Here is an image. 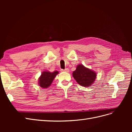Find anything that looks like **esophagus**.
<instances>
[{"label":"esophagus","mask_w":132,"mask_h":132,"mask_svg":"<svg viewBox=\"0 0 132 132\" xmlns=\"http://www.w3.org/2000/svg\"><path fill=\"white\" fill-rule=\"evenodd\" d=\"M61 70L62 71H65V72H67V73H69V69H68V68H66L64 70V69H61Z\"/></svg>","instance_id":"34e87169"}]
</instances>
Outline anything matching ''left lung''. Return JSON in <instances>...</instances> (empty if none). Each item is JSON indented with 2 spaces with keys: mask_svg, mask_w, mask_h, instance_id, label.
Masks as SVG:
<instances>
[{
  "mask_svg": "<svg viewBox=\"0 0 132 132\" xmlns=\"http://www.w3.org/2000/svg\"><path fill=\"white\" fill-rule=\"evenodd\" d=\"M73 77L79 85L89 87L94 82L96 73L80 64H78L76 70L73 71Z\"/></svg>",
  "mask_w": 132,
  "mask_h": 132,
  "instance_id": "obj_1",
  "label": "left lung"
}]
</instances>
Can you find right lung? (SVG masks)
<instances>
[{
    "instance_id": "right-lung-1",
    "label": "right lung",
    "mask_w": 132,
    "mask_h": 132,
    "mask_svg": "<svg viewBox=\"0 0 132 132\" xmlns=\"http://www.w3.org/2000/svg\"><path fill=\"white\" fill-rule=\"evenodd\" d=\"M58 73V71H54L53 72H50L48 71H43L38 79L39 85L44 89L48 88Z\"/></svg>"
}]
</instances>
